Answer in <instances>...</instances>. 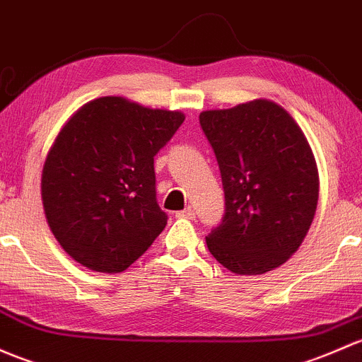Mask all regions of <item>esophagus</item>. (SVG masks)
<instances>
[{
	"instance_id": "obj_1",
	"label": "esophagus",
	"mask_w": 362,
	"mask_h": 362,
	"mask_svg": "<svg viewBox=\"0 0 362 362\" xmlns=\"http://www.w3.org/2000/svg\"><path fill=\"white\" fill-rule=\"evenodd\" d=\"M177 216H178V218H189V220H192L194 216H196V213H194L192 208H185V210L177 211Z\"/></svg>"
}]
</instances>
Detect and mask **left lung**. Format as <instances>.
Wrapping results in <instances>:
<instances>
[{"mask_svg": "<svg viewBox=\"0 0 362 362\" xmlns=\"http://www.w3.org/2000/svg\"><path fill=\"white\" fill-rule=\"evenodd\" d=\"M199 123L226 194V215L208 234V250L241 276L279 267L300 248L317 208L319 173L305 135L265 98L204 111Z\"/></svg>", "mask_w": 362, "mask_h": 362, "instance_id": "8db88e82", "label": "left lung"}]
</instances>
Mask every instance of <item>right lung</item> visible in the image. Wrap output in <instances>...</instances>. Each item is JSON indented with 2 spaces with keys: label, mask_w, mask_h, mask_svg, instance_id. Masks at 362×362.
I'll list each match as a JSON object with an SVG mask.
<instances>
[{
  "label": "right lung",
  "mask_w": 362,
  "mask_h": 362,
  "mask_svg": "<svg viewBox=\"0 0 362 362\" xmlns=\"http://www.w3.org/2000/svg\"><path fill=\"white\" fill-rule=\"evenodd\" d=\"M185 116L123 97L83 105L57 135L41 175L50 230L78 264L123 272L166 227L154 156Z\"/></svg>",
  "instance_id": "obj_1"
}]
</instances>
